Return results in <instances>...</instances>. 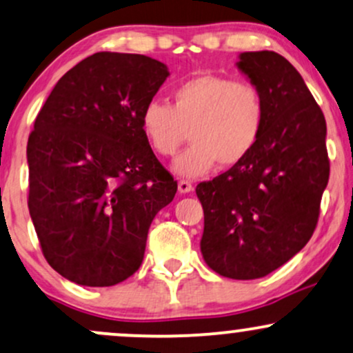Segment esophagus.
Listing matches in <instances>:
<instances>
[{
	"label": "esophagus",
	"mask_w": 353,
	"mask_h": 353,
	"mask_svg": "<svg viewBox=\"0 0 353 353\" xmlns=\"http://www.w3.org/2000/svg\"><path fill=\"white\" fill-rule=\"evenodd\" d=\"M177 188H179V192L181 194H189V192H192V184H190L189 181H179V184H177Z\"/></svg>",
	"instance_id": "34e87169"
}]
</instances>
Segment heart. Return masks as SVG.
Segmentation results:
<instances>
[{"mask_svg":"<svg viewBox=\"0 0 353 353\" xmlns=\"http://www.w3.org/2000/svg\"><path fill=\"white\" fill-rule=\"evenodd\" d=\"M265 97L256 85L203 74L172 88V105L151 100L141 112V131L152 151L169 158L179 150L189 128L192 144L172 163L177 176L195 179L219 163L240 164L260 139L265 126Z\"/></svg>","mask_w":353,"mask_h":353,"instance_id":"obj_1","label":"heart"}]
</instances>
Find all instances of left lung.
Masks as SVG:
<instances>
[{"instance_id": "left-lung-1", "label": "left lung", "mask_w": 353, "mask_h": 353, "mask_svg": "<svg viewBox=\"0 0 353 353\" xmlns=\"http://www.w3.org/2000/svg\"><path fill=\"white\" fill-rule=\"evenodd\" d=\"M236 67L266 103L256 146L240 164L195 188L201 252L225 278L256 279L311 240L329 182L325 118L303 77L273 50L240 54Z\"/></svg>"}]
</instances>
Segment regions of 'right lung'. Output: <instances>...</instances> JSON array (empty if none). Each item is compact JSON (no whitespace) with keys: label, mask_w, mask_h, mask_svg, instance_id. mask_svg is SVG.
<instances>
[{"label":"right lung","mask_w":353,"mask_h":353,"mask_svg":"<svg viewBox=\"0 0 353 353\" xmlns=\"http://www.w3.org/2000/svg\"><path fill=\"white\" fill-rule=\"evenodd\" d=\"M168 77L148 55L97 52L55 83L34 121L29 214L46 260L72 283L130 278L177 192L141 131L144 105Z\"/></svg>","instance_id":"add662e5"}]
</instances>
